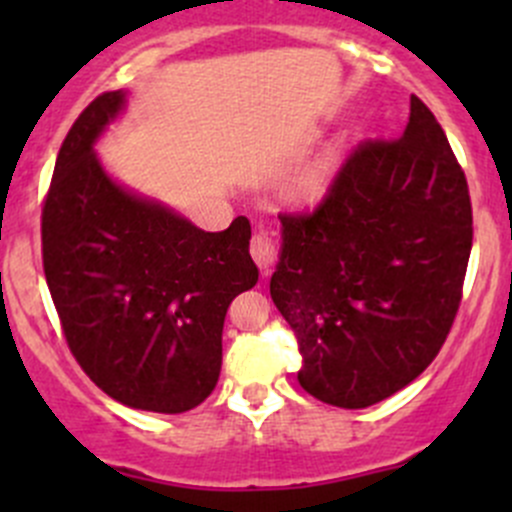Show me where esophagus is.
Segmentation results:
<instances>
[{
  "mask_svg": "<svg viewBox=\"0 0 512 512\" xmlns=\"http://www.w3.org/2000/svg\"><path fill=\"white\" fill-rule=\"evenodd\" d=\"M250 255L262 272H270L277 265V245L267 235H255L250 242Z\"/></svg>",
  "mask_w": 512,
  "mask_h": 512,
  "instance_id": "34e87169",
  "label": "esophagus"
}]
</instances>
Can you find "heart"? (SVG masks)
Instances as JSON below:
<instances>
[{
    "label": "heart",
    "mask_w": 512,
    "mask_h": 512,
    "mask_svg": "<svg viewBox=\"0 0 512 512\" xmlns=\"http://www.w3.org/2000/svg\"><path fill=\"white\" fill-rule=\"evenodd\" d=\"M334 178V160H319L317 165H312L309 170H304L297 180L292 183V200L294 203L304 205V208H312V205L322 203L324 195L332 188Z\"/></svg>",
    "instance_id": "1"
}]
</instances>
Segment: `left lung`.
<instances>
[{
  "instance_id": "left-lung-1",
  "label": "left lung",
  "mask_w": 512,
  "mask_h": 512,
  "mask_svg": "<svg viewBox=\"0 0 512 512\" xmlns=\"http://www.w3.org/2000/svg\"><path fill=\"white\" fill-rule=\"evenodd\" d=\"M275 307L297 334L307 394L366 409L436 359L473 245L468 183L443 128L411 96L399 141L347 158L312 215H282Z\"/></svg>"
}]
</instances>
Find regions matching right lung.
Masks as SVG:
<instances>
[{
  "label": "right lung",
  "mask_w": 512,
  "mask_h": 512,
  "mask_svg": "<svg viewBox=\"0 0 512 512\" xmlns=\"http://www.w3.org/2000/svg\"><path fill=\"white\" fill-rule=\"evenodd\" d=\"M98 96L61 143L41 213L51 299L81 369L118 404L183 414L213 394L232 299L257 285L250 220L205 232L118 183L96 143L126 111Z\"/></svg>",
  "instance_id": "1"
}]
</instances>
